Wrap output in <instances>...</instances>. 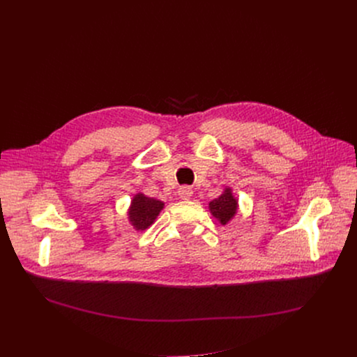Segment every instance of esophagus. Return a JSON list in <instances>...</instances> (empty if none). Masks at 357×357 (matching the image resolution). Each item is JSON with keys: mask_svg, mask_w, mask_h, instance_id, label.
<instances>
[{"mask_svg": "<svg viewBox=\"0 0 357 357\" xmlns=\"http://www.w3.org/2000/svg\"><path fill=\"white\" fill-rule=\"evenodd\" d=\"M192 193H193V190H192L189 186H182V188H179V190H178L179 197L183 199V200H188V199L192 196Z\"/></svg>", "mask_w": 357, "mask_h": 357, "instance_id": "obj_1", "label": "esophagus"}]
</instances>
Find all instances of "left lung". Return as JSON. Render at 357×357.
I'll list each match as a JSON object with an SVG mask.
<instances>
[{
    "label": "left lung",
    "instance_id": "left-lung-1",
    "mask_svg": "<svg viewBox=\"0 0 357 357\" xmlns=\"http://www.w3.org/2000/svg\"><path fill=\"white\" fill-rule=\"evenodd\" d=\"M209 211L223 226L227 225L237 213V199L233 196L231 189L226 188L223 193L209 202Z\"/></svg>",
    "mask_w": 357,
    "mask_h": 357
}]
</instances>
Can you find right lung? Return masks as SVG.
<instances>
[{
	"instance_id": "1",
	"label": "right lung",
	"mask_w": 357,
	"mask_h": 357,
	"mask_svg": "<svg viewBox=\"0 0 357 357\" xmlns=\"http://www.w3.org/2000/svg\"><path fill=\"white\" fill-rule=\"evenodd\" d=\"M162 209L164 202L148 197L144 193H137L131 200L128 220L135 230H145L155 222Z\"/></svg>"
}]
</instances>
